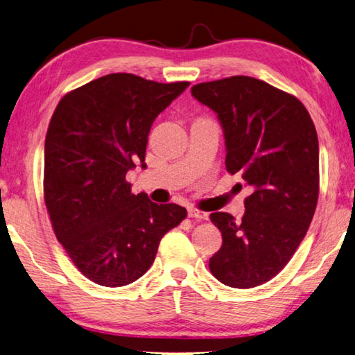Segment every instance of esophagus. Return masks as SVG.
Here are the masks:
<instances>
[{
	"label": "esophagus",
	"mask_w": 355,
	"mask_h": 355,
	"mask_svg": "<svg viewBox=\"0 0 355 355\" xmlns=\"http://www.w3.org/2000/svg\"><path fill=\"white\" fill-rule=\"evenodd\" d=\"M189 216L190 218H196L199 220H205L207 218H209V215H207L205 211L198 210V209H189Z\"/></svg>",
	"instance_id": "1"
}]
</instances>
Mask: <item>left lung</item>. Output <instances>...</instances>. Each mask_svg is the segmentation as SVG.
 I'll return each instance as SVG.
<instances>
[{"instance_id":"1","label":"left lung","mask_w":355,"mask_h":355,"mask_svg":"<svg viewBox=\"0 0 355 355\" xmlns=\"http://www.w3.org/2000/svg\"><path fill=\"white\" fill-rule=\"evenodd\" d=\"M191 94L223 125L227 171L252 189L241 223L224 211L210 215L223 233L210 272L225 286L250 289L289 263L309 229L320 191L315 125L295 96L253 77L198 83Z\"/></svg>"}]
</instances>
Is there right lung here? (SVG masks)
<instances>
[{
    "instance_id": "1",
    "label": "right lung",
    "mask_w": 355,
    "mask_h": 355,
    "mask_svg": "<svg viewBox=\"0 0 355 355\" xmlns=\"http://www.w3.org/2000/svg\"><path fill=\"white\" fill-rule=\"evenodd\" d=\"M189 85L108 73L69 91L53 111L44 140V204L57 239L91 282H136L162 236L187 216L178 204L131 193L126 171L145 162L153 122Z\"/></svg>"
}]
</instances>
